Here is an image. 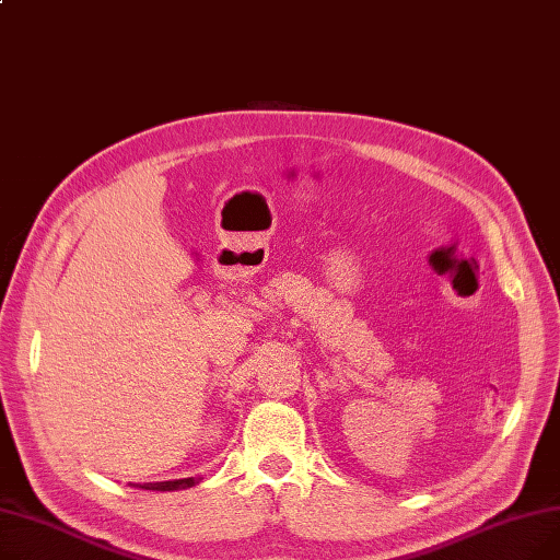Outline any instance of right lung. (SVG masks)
I'll return each mask as SVG.
<instances>
[{
	"instance_id": "obj_1",
	"label": "right lung",
	"mask_w": 560,
	"mask_h": 560,
	"mask_svg": "<svg viewBox=\"0 0 560 560\" xmlns=\"http://www.w3.org/2000/svg\"><path fill=\"white\" fill-rule=\"evenodd\" d=\"M195 483H199V477H188V479H174V481H156V483H133L136 488L142 490H184V488H192Z\"/></svg>"
}]
</instances>
